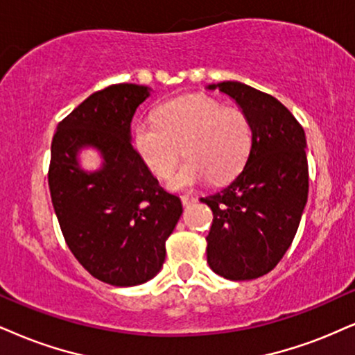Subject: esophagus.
<instances>
[{
  "label": "esophagus",
  "instance_id": "obj_1",
  "mask_svg": "<svg viewBox=\"0 0 355 355\" xmlns=\"http://www.w3.org/2000/svg\"><path fill=\"white\" fill-rule=\"evenodd\" d=\"M181 200H182V205H184V207H189L192 202H196V199L192 198V196H182Z\"/></svg>",
  "mask_w": 355,
  "mask_h": 355
}]
</instances>
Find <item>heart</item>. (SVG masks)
Instances as JSON below:
<instances>
[{"label":"heart","instance_id":"b5f03b06","mask_svg":"<svg viewBox=\"0 0 355 355\" xmlns=\"http://www.w3.org/2000/svg\"><path fill=\"white\" fill-rule=\"evenodd\" d=\"M253 131L239 108H225L217 98L191 94L173 98L156 110V120L135 125V144L157 178H169L179 156L187 159L169 187L186 191L211 179L216 184L237 176L250 156Z\"/></svg>","mask_w":355,"mask_h":355}]
</instances>
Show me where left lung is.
Masks as SVG:
<instances>
[{
	"instance_id": "1",
	"label": "left lung",
	"mask_w": 355,
	"mask_h": 355,
	"mask_svg": "<svg viewBox=\"0 0 355 355\" xmlns=\"http://www.w3.org/2000/svg\"><path fill=\"white\" fill-rule=\"evenodd\" d=\"M230 97L250 120L253 141L242 173L200 200L214 212L207 263L232 282L263 277L295 239L308 200L306 135L291 112L242 82L207 85Z\"/></svg>"
}]
</instances>
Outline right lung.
Returning <instances> with one entry per match:
<instances>
[{"mask_svg":"<svg viewBox=\"0 0 355 355\" xmlns=\"http://www.w3.org/2000/svg\"><path fill=\"white\" fill-rule=\"evenodd\" d=\"M151 92L137 84L95 92L52 138L49 189L60 230L78 263L113 286L159 273L182 214L181 199L159 186L131 144V120ZM84 149L99 153L98 170L81 166Z\"/></svg>","mask_w":355,"mask_h":355,"instance_id":"1","label":"right lung"}]
</instances>
